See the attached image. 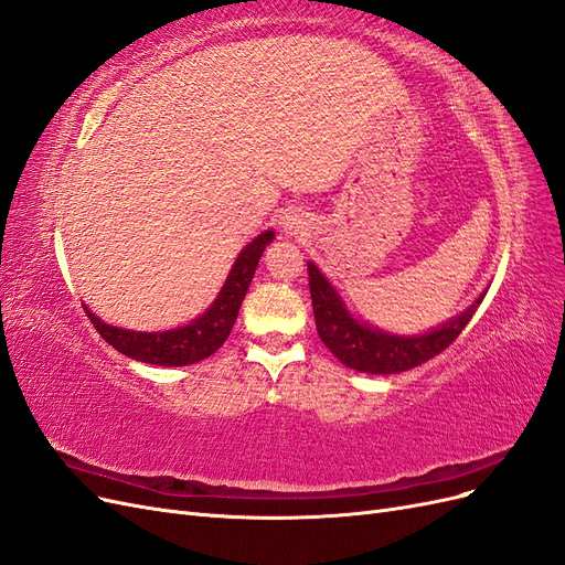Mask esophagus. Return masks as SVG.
Segmentation results:
<instances>
[{
    "label": "esophagus",
    "instance_id": "esophagus-1",
    "mask_svg": "<svg viewBox=\"0 0 565 565\" xmlns=\"http://www.w3.org/2000/svg\"><path fill=\"white\" fill-rule=\"evenodd\" d=\"M285 231H287L289 235H297V233L301 231V221H297V218H287V221H285Z\"/></svg>",
    "mask_w": 565,
    "mask_h": 565
}]
</instances>
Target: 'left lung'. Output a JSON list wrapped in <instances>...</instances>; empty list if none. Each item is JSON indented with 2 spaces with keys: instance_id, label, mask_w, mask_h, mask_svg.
<instances>
[{
  "instance_id": "1",
  "label": "left lung",
  "mask_w": 565,
  "mask_h": 565,
  "mask_svg": "<svg viewBox=\"0 0 565 565\" xmlns=\"http://www.w3.org/2000/svg\"><path fill=\"white\" fill-rule=\"evenodd\" d=\"M309 287L316 316V328L328 347L341 363L358 372L370 374H396L413 370L434 355L446 351L452 341L467 328L476 306L461 316L452 318L443 328L422 337H396L380 330H372L349 316L344 303L339 301L334 287L322 278V273L309 262ZM483 299V295H481ZM478 299L476 303H481Z\"/></svg>"
}]
</instances>
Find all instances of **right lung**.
I'll return each instance as SVG.
<instances>
[{
  "instance_id": "right-lung-1",
  "label": "right lung",
  "mask_w": 565,
  "mask_h": 565,
  "mask_svg": "<svg viewBox=\"0 0 565 565\" xmlns=\"http://www.w3.org/2000/svg\"><path fill=\"white\" fill-rule=\"evenodd\" d=\"M270 241L273 231H266L241 252L216 301L198 320L185 324V328L167 332H129L100 322L92 311H87V316L94 322L96 332L104 337L113 349L125 353L127 358H134V361L164 367L200 363L214 351H218L221 344L228 339L237 311H241V303L254 278L256 264H259L262 254Z\"/></svg>"
}]
</instances>
